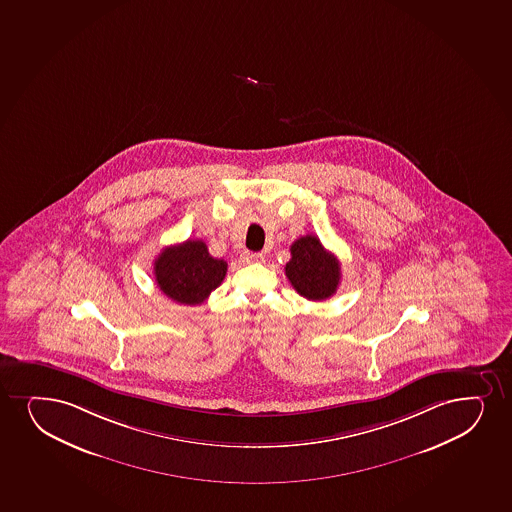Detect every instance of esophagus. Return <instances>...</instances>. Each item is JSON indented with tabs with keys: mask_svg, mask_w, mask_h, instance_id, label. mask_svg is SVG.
Instances as JSON below:
<instances>
[{
	"mask_svg": "<svg viewBox=\"0 0 512 512\" xmlns=\"http://www.w3.org/2000/svg\"><path fill=\"white\" fill-rule=\"evenodd\" d=\"M243 260L247 262V264H252V262H262L264 260V255L262 253H253V252H243Z\"/></svg>",
	"mask_w": 512,
	"mask_h": 512,
	"instance_id": "obj_1",
	"label": "esophagus"
}]
</instances>
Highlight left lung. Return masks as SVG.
Masks as SVG:
<instances>
[{"label": "left lung", "instance_id": "left-lung-1", "mask_svg": "<svg viewBox=\"0 0 512 512\" xmlns=\"http://www.w3.org/2000/svg\"><path fill=\"white\" fill-rule=\"evenodd\" d=\"M289 250L291 259L284 271L298 295L312 301L331 298L341 281L339 260L313 235L301 236Z\"/></svg>", "mask_w": 512, "mask_h": 512}]
</instances>
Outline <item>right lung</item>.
I'll return each instance as SVG.
<instances>
[{"label": "right lung", "mask_w": 512, "mask_h": 512, "mask_svg": "<svg viewBox=\"0 0 512 512\" xmlns=\"http://www.w3.org/2000/svg\"><path fill=\"white\" fill-rule=\"evenodd\" d=\"M228 264L214 259L202 240L164 248L154 262L156 283L164 295L181 305H200L223 283Z\"/></svg>", "instance_id": "obj_1"}]
</instances>
